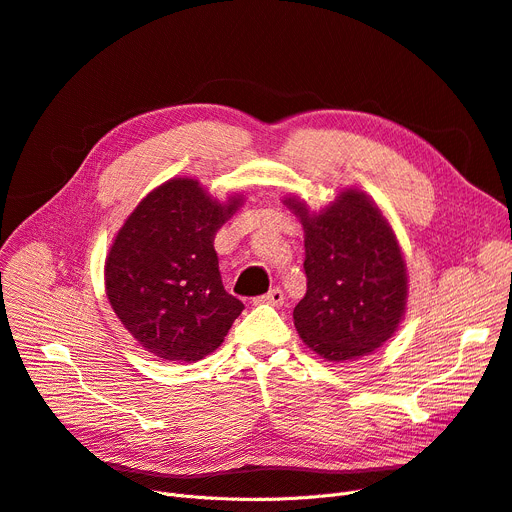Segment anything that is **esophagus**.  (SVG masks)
Masks as SVG:
<instances>
[{
  "mask_svg": "<svg viewBox=\"0 0 512 512\" xmlns=\"http://www.w3.org/2000/svg\"><path fill=\"white\" fill-rule=\"evenodd\" d=\"M255 303H270V305H282L284 303V293H282V288H278V286H274V288H270L268 293L265 295H261V297H257L255 299Z\"/></svg>",
  "mask_w": 512,
  "mask_h": 512,
  "instance_id": "obj_1",
  "label": "esophagus"
}]
</instances>
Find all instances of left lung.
Segmentation results:
<instances>
[{
	"label": "left lung",
	"mask_w": 512,
	"mask_h": 512,
	"mask_svg": "<svg viewBox=\"0 0 512 512\" xmlns=\"http://www.w3.org/2000/svg\"><path fill=\"white\" fill-rule=\"evenodd\" d=\"M305 228L307 293L293 318L299 337L328 362L379 349L406 309V263L383 213L364 192L347 190L324 213L284 201Z\"/></svg>",
	"instance_id": "left-lung-1"
}]
</instances>
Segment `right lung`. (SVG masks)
<instances>
[{
  "label": "right lung",
  "mask_w": 512,
  "mask_h": 512,
  "mask_svg": "<svg viewBox=\"0 0 512 512\" xmlns=\"http://www.w3.org/2000/svg\"><path fill=\"white\" fill-rule=\"evenodd\" d=\"M240 198L219 205L188 177L169 180L136 207L106 257V295L146 351L196 362L215 351L244 309L226 293L213 249Z\"/></svg>",
  "instance_id": "obj_1"
}]
</instances>
